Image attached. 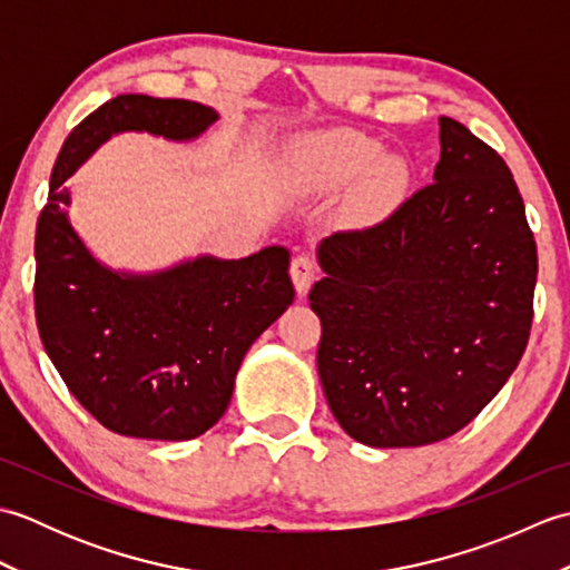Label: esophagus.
Instances as JSON below:
<instances>
[{
    "instance_id": "obj_1",
    "label": "esophagus",
    "mask_w": 570,
    "mask_h": 570,
    "mask_svg": "<svg viewBox=\"0 0 570 570\" xmlns=\"http://www.w3.org/2000/svg\"><path fill=\"white\" fill-rule=\"evenodd\" d=\"M316 276H318V266L308 257V254H298V257L292 259V278L298 296L308 294V288L313 286V282H316Z\"/></svg>"
}]
</instances>
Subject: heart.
I'll return each instance as SVG.
<instances>
[{"label": "heart", "instance_id": "b5f03b06", "mask_svg": "<svg viewBox=\"0 0 570 570\" xmlns=\"http://www.w3.org/2000/svg\"><path fill=\"white\" fill-rule=\"evenodd\" d=\"M367 176V193L392 203L406 186V168L399 159H384V149L357 131L335 129L308 137L296 147L288 178L301 190L321 193L353 186Z\"/></svg>", "mask_w": 570, "mask_h": 570}]
</instances>
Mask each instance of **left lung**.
Segmentation results:
<instances>
[{
    "instance_id": "obj_1",
    "label": "left lung",
    "mask_w": 570,
    "mask_h": 570,
    "mask_svg": "<svg viewBox=\"0 0 570 570\" xmlns=\"http://www.w3.org/2000/svg\"><path fill=\"white\" fill-rule=\"evenodd\" d=\"M429 186L382 223L321 242L318 374L337 423L374 448L443 441L522 360L537 242L502 156L451 117Z\"/></svg>"
}]
</instances>
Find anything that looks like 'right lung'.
Returning <instances> with one entry per match:
<instances>
[{"label":"right lung","mask_w":570,"mask_h":570,"mask_svg":"<svg viewBox=\"0 0 570 570\" xmlns=\"http://www.w3.org/2000/svg\"><path fill=\"white\" fill-rule=\"evenodd\" d=\"M200 102L117 95L70 131L36 225V325L70 394L129 439L188 441L215 426L249 345L294 304L288 252L198 257L151 276L105 269L70 227L66 180L117 131L193 139Z\"/></svg>","instance_id":"1"}]
</instances>
